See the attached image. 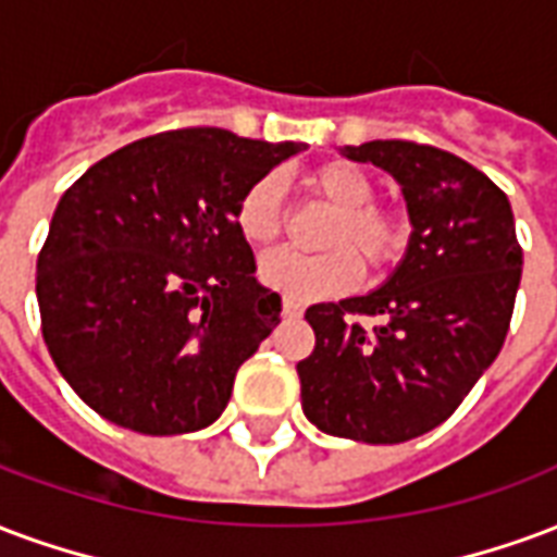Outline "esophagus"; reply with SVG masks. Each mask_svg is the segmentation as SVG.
Wrapping results in <instances>:
<instances>
[{
  "instance_id": "34e87169",
  "label": "esophagus",
  "mask_w": 557,
  "mask_h": 557,
  "mask_svg": "<svg viewBox=\"0 0 557 557\" xmlns=\"http://www.w3.org/2000/svg\"><path fill=\"white\" fill-rule=\"evenodd\" d=\"M300 312H304V307H300V304L283 300V315H286V319H295V315H300Z\"/></svg>"
}]
</instances>
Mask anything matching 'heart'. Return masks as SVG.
<instances>
[{
    "label": "heart",
    "instance_id": "1",
    "mask_svg": "<svg viewBox=\"0 0 557 557\" xmlns=\"http://www.w3.org/2000/svg\"><path fill=\"white\" fill-rule=\"evenodd\" d=\"M312 195L336 209L327 226L324 253H298V250H271L259 259L257 277L265 289L277 292L292 304L336 298L360 286L362 259L372 268H383L401 257L407 245V224L401 218L374 206L372 176L354 162H324L310 176ZM286 185L277 171L257 176L245 185L233 206V224L247 245H271L283 233L286 221Z\"/></svg>",
    "mask_w": 557,
    "mask_h": 557
}]
</instances>
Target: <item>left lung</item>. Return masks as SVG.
<instances>
[{
	"instance_id": "left-lung-1",
	"label": "left lung",
	"mask_w": 557,
	"mask_h": 557,
	"mask_svg": "<svg viewBox=\"0 0 557 557\" xmlns=\"http://www.w3.org/2000/svg\"><path fill=\"white\" fill-rule=\"evenodd\" d=\"M342 152L401 185L413 233L381 289L307 310L315 348L298 362L300 405L324 434L393 446L443 425L493 366L522 247L505 191L451 152L413 141ZM354 314L382 324L366 332Z\"/></svg>"
}]
</instances>
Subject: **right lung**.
<instances>
[{
	"label": "right lung",
	"instance_id": "right-lung-1",
	"mask_svg": "<svg viewBox=\"0 0 557 557\" xmlns=\"http://www.w3.org/2000/svg\"><path fill=\"white\" fill-rule=\"evenodd\" d=\"M300 150L215 126L159 132L64 191L37 257V304L52 360L90 410L150 436L224 413L238 366L280 324L233 206Z\"/></svg>",
	"mask_w": 557,
	"mask_h": 557
}]
</instances>
